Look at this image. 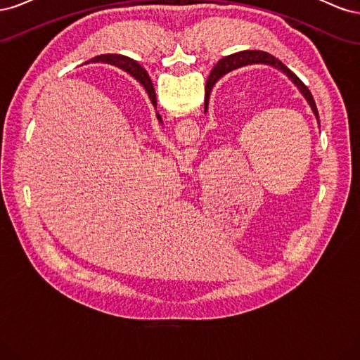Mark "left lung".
<instances>
[{
    "instance_id": "obj_1",
    "label": "left lung",
    "mask_w": 360,
    "mask_h": 360,
    "mask_svg": "<svg viewBox=\"0 0 360 360\" xmlns=\"http://www.w3.org/2000/svg\"><path fill=\"white\" fill-rule=\"evenodd\" d=\"M138 64V63H136ZM249 64H269V66H274L275 69L284 72L288 78L294 82V85L297 86L299 91L303 94L304 99L308 101L309 106L312 112L315 114V117H317L319 120V111H317V105H315V101L314 97L311 94V91L308 90V86L304 85L296 75H294L284 63L279 61L276 57L270 56L269 52H264V51H243V52H237V53H233V56H228V57H224L222 60L217 61V64L214 66V69L212 70L209 79H207V84H205V99H204V112L207 111V106H209V97H210V91L213 89L214 82H217V79L221 78V76H224L225 73L231 72L234 69H238V68H243V66H249ZM320 122V120H319Z\"/></svg>"
}]
</instances>
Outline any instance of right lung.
Instances as JSON below:
<instances>
[{
	"instance_id": "1",
	"label": "right lung",
	"mask_w": 360,
	"mask_h": 360,
	"mask_svg": "<svg viewBox=\"0 0 360 360\" xmlns=\"http://www.w3.org/2000/svg\"><path fill=\"white\" fill-rule=\"evenodd\" d=\"M99 61L108 63V64H112V66H117V68H120V69L126 70L129 75H132L134 78H135L141 85L144 86L147 94H148V97H150L151 103H153V106L156 108L158 101H156V93H155V89H153V82H151L148 73H147L143 68L138 66L136 61H134L132 58H129V57H124V56H114V53H106V56H99V57H96V58L90 60L89 63H99ZM156 117H158L159 122L162 123L160 115L156 114Z\"/></svg>"
}]
</instances>
